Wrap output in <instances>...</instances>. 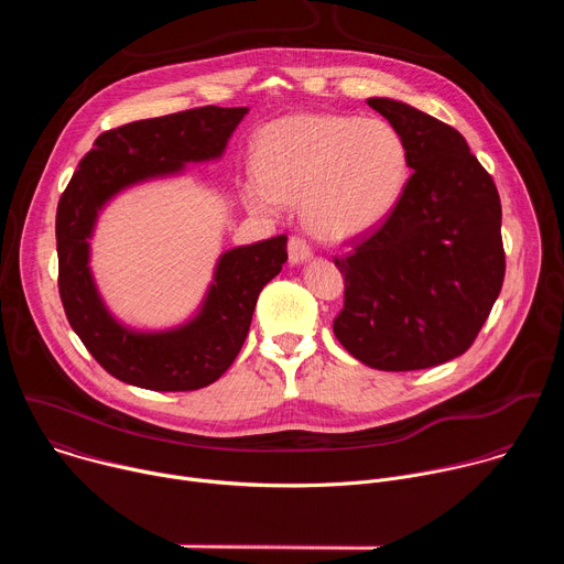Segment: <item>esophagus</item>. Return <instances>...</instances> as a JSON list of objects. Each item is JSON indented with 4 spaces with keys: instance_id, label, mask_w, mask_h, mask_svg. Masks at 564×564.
<instances>
[{
    "instance_id": "34e87169",
    "label": "esophagus",
    "mask_w": 564,
    "mask_h": 564,
    "mask_svg": "<svg viewBox=\"0 0 564 564\" xmlns=\"http://www.w3.org/2000/svg\"><path fill=\"white\" fill-rule=\"evenodd\" d=\"M288 254H290V263L299 265V263H303L312 257V248L303 236H292L290 243H288Z\"/></svg>"
}]
</instances>
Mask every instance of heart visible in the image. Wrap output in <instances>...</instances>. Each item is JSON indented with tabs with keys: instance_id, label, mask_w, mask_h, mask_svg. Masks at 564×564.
<instances>
[{
	"instance_id": "obj_1",
	"label": "heart",
	"mask_w": 564,
	"mask_h": 564,
	"mask_svg": "<svg viewBox=\"0 0 564 564\" xmlns=\"http://www.w3.org/2000/svg\"><path fill=\"white\" fill-rule=\"evenodd\" d=\"M254 158L248 205L274 214L301 198L305 225L333 240L383 223L411 176L404 135L386 120L344 113L281 118L259 133Z\"/></svg>"
}]
</instances>
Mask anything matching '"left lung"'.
Listing matches in <instances>:
<instances>
[{"instance_id":"1","label":"left lung","mask_w":564,"mask_h":564,"mask_svg":"<svg viewBox=\"0 0 564 564\" xmlns=\"http://www.w3.org/2000/svg\"><path fill=\"white\" fill-rule=\"evenodd\" d=\"M406 140L411 178L390 216L337 257L339 344L361 364L404 372L464 355L502 290V205L464 135L390 98H370Z\"/></svg>"}]
</instances>
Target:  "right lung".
<instances>
[{"label":"right lung","mask_w":564,"mask_h":564,"mask_svg":"<svg viewBox=\"0 0 564 564\" xmlns=\"http://www.w3.org/2000/svg\"><path fill=\"white\" fill-rule=\"evenodd\" d=\"M246 113L248 107H200L105 131L57 203V285L66 318L94 359L124 383L160 392L214 383L243 348L261 290L288 261L285 234L225 252L198 314L163 333L124 328L89 270V238L107 200L135 183L178 174L187 163L220 158Z\"/></svg>","instance_id":"obj_1"}]
</instances>
